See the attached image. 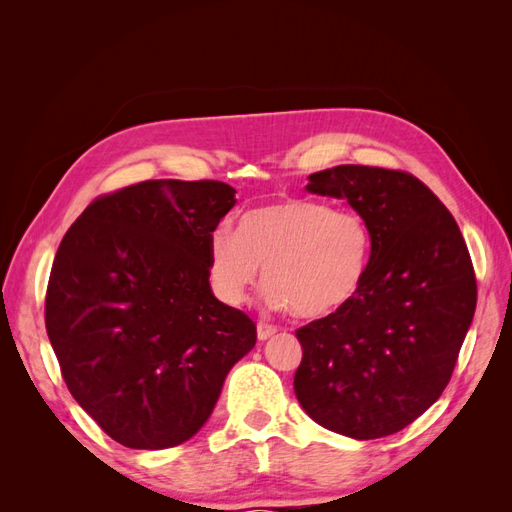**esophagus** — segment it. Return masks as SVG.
<instances>
[{
    "instance_id": "1",
    "label": "esophagus",
    "mask_w": 512,
    "mask_h": 512,
    "mask_svg": "<svg viewBox=\"0 0 512 512\" xmlns=\"http://www.w3.org/2000/svg\"><path fill=\"white\" fill-rule=\"evenodd\" d=\"M275 331L277 329L273 327V324H267V322H258V327H256V335H258L260 342H265V339L275 335Z\"/></svg>"
}]
</instances>
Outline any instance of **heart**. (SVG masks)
I'll return each instance as SVG.
<instances>
[{"label": "heart", "instance_id": "b5f03b06", "mask_svg": "<svg viewBox=\"0 0 512 512\" xmlns=\"http://www.w3.org/2000/svg\"><path fill=\"white\" fill-rule=\"evenodd\" d=\"M371 260V232L359 213L309 198L245 211L237 232L209 239V280L228 305L245 301L265 269L267 303L301 320H320L359 294Z\"/></svg>", "mask_w": 512, "mask_h": 512}]
</instances>
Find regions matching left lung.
I'll list each match as a JSON object with an SVG mask.
<instances>
[{"mask_svg": "<svg viewBox=\"0 0 512 512\" xmlns=\"http://www.w3.org/2000/svg\"><path fill=\"white\" fill-rule=\"evenodd\" d=\"M309 194L348 200L371 232L359 294L297 331L301 408L354 440L391 436L446 389L474 318L466 241L425 183L401 170L342 164L307 177Z\"/></svg>", "mask_w": 512, "mask_h": 512, "instance_id": "obj_1", "label": "left lung"}]
</instances>
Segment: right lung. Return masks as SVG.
<instances>
[{
	"instance_id": "add662e5",
	"label": "right lung",
	"mask_w": 512,
	"mask_h": 512,
	"mask_svg": "<svg viewBox=\"0 0 512 512\" xmlns=\"http://www.w3.org/2000/svg\"><path fill=\"white\" fill-rule=\"evenodd\" d=\"M235 194L143 181L94 200L59 243L46 333L72 397L123 446L190 440L256 344V324L209 284L211 232Z\"/></svg>"
}]
</instances>
